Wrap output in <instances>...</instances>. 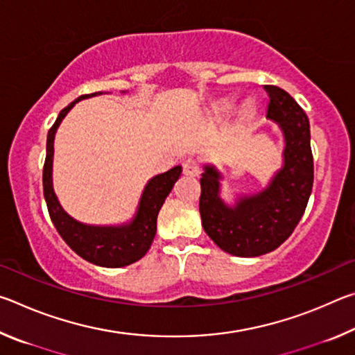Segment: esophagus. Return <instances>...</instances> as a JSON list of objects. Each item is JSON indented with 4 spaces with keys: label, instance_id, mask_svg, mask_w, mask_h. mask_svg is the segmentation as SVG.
Masks as SVG:
<instances>
[{
    "label": "esophagus",
    "instance_id": "obj_1",
    "mask_svg": "<svg viewBox=\"0 0 355 355\" xmlns=\"http://www.w3.org/2000/svg\"><path fill=\"white\" fill-rule=\"evenodd\" d=\"M199 172H200V166L194 158H188V159L183 161V173H184V175L196 177V175H199Z\"/></svg>",
    "mask_w": 355,
    "mask_h": 355
}]
</instances>
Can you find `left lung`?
<instances>
[{"instance_id":"8db88e82","label":"left lung","mask_w":355,"mask_h":355,"mask_svg":"<svg viewBox=\"0 0 355 355\" xmlns=\"http://www.w3.org/2000/svg\"><path fill=\"white\" fill-rule=\"evenodd\" d=\"M268 117L285 136V164L260 194L239 197L228 207L219 197L220 173L205 166L200 178L202 225L214 244L236 257H258L286 241L307 208L313 186V155L309 117L296 100L277 86H264Z\"/></svg>"}]
</instances>
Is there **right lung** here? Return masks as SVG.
I'll return each mask as SVG.
<instances>
[{
	"label": "right lung",
	"instance_id": "add662e5",
	"mask_svg": "<svg viewBox=\"0 0 355 355\" xmlns=\"http://www.w3.org/2000/svg\"><path fill=\"white\" fill-rule=\"evenodd\" d=\"M98 94L103 92L81 95L59 112L56 122L48 131L46 156L42 182H44V196L51 222L55 224L58 233L62 236L64 241L69 244V248L86 261L97 264V266L122 268L137 261L147 254L156 233V218H158L159 208L163 207L166 197L169 196L173 184L178 180L180 173H182V167L175 166L171 171L159 173V175L150 180L142 192L135 219L127 225L94 227L84 225L81 222L71 219L64 211L62 207L59 205L55 191H53V142H55V133L59 123L65 117V114L73 107L76 101Z\"/></svg>",
	"mask_w": 355,
	"mask_h": 355
}]
</instances>
